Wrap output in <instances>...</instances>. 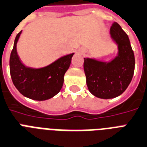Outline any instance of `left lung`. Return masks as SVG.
Listing matches in <instances>:
<instances>
[{
  "label": "left lung",
  "mask_w": 147,
  "mask_h": 147,
  "mask_svg": "<svg viewBox=\"0 0 147 147\" xmlns=\"http://www.w3.org/2000/svg\"><path fill=\"white\" fill-rule=\"evenodd\" d=\"M110 34L117 44V56L109 61L85 57L84 70L89 91L101 99H112L126 90L132 80L135 57L128 35L117 22H113Z\"/></svg>",
  "instance_id": "8db88e82"
}]
</instances>
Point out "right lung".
Masks as SVG:
<instances>
[{
    "mask_svg": "<svg viewBox=\"0 0 147 147\" xmlns=\"http://www.w3.org/2000/svg\"><path fill=\"white\" fill-rule=\"evenodd\" d=\"M22 30L16 36L10 57V73L13 85L18 90L34 100H47L61 91L64 74L70 67L74 53L58 58L51 64L40 68L27 67L20 61L17 44Z\"/></svg>",
    "mask_w": 147,
    "mask_h": 147,
    "instance_id": "add662e5",
    "label": "right lung"
}]
</instances>
